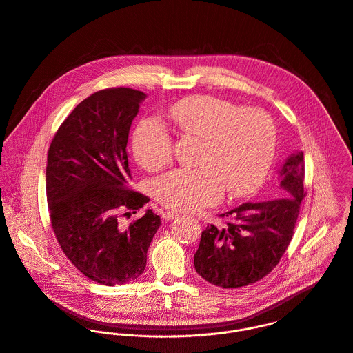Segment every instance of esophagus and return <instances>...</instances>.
Wrapping results in <instances>:
<instances>
[{"label":"esophagus","instance_id":"1","mask_svg":"<svg viewBox=\"0 0 353 353\" xmlns=\"http://www.w3.org/2000/svg\"><path fill=\"white\" fill-rule=\"evenodd\" d=\"M179 216V212H170V210H166V212L162 214V218L166 219V221H170V219H174Z\"/></svg>","mask_w":353,"mask_h":353}]
</instances>
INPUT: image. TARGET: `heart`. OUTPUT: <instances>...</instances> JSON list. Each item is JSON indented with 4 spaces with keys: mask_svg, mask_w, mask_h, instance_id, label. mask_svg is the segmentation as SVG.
Instances as JSON below:
<instances>
[{
    "mask_svg": "<svg viewBox=\"0 0 353 353\" xmlns=\"http://www.w3.org/2000/svg\"><path fill=\"white\" fill-rule=\"evenodd\" d=\"M170 119L188 137L202 138L199 168H177L152 183V194L174 210H196L218 203L225 191L240 198L263 181L276 151L277 131L262 109L241 108L230 101L196 95L176 103ZM137 161L158 170L173 157V139L158 117L139 121L132 135Z\"/></svg>",
    "mask_w": 353,
    "mask_h": 353,
    "instance_id": "obj_1",
    "label": "heart"
}]
</instances>
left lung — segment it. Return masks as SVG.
Segmentation results:
<instances>
[{
	"label": "left lung",
	"mask_w": 353,
	"mask_h": 353,
	"mask_svg": "<svg viewBox=\"0 0 353 353\" xmlns=\"http://www.w3.org/2000/svg\"><path fill=\"white\" fill-rule=\"evenodd\" d=\"M270 199L243 203L209 225L194 256L198 274L215 286L240 288L266 277L280 262L294 230L304 191V155L288 157Z\"/></svg>",
	"instance_id": "1"
}]
</instances>
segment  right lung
Segmentation results:
<instances>
[{"label":"right lung","mask_w":353,"mask_h":353,"mask_svg":"<svg viewBox=\"0 0 353 353\" xmlns=\"http://www.w3.org/2000/svg\"><path fill=\"white\" fill-rule=\"evenodd\" d=\"M145 94L125 87L81 101L50 143L46 196L56 239L72 265L92 281L137 280L161 218L152 210L130 223L121 216L150 201L128 188L127 143Z\"/></svg>","instance_id":"1"}]
</instances>
